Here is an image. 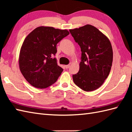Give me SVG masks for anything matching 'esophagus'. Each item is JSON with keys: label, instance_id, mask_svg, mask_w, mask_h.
Masks as SVG:
<instances>
[{"label": "esophagus", "instance_id": "esophagus-1", "mask_svg": "<svg viewBox=\"0 0 132 132\" xmlns=\"http://www.w3.org/2000/svg\"><path fill=\"white\" fill-rule=\"evenodd\" d=\"M65 68H66V69H69V68H70V65L69 64H68V65H65Z\"/></svg>", "mask_w": 132, "mask_h": 132}]
</instances>
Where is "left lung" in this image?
<instances>
[{
    "label": "left lung",
    "mask_w": 132,
    "mask_h": 132,
    "mask_svg": "<svg viewBox=\"0 0 132 132\" xmlns=\"http://www.w3.org/2000/svg\"><path fill=\"white\" fill-rule=\"evenodd\" d=\"M69 31L82 52L79 70L72 75L74 82L84 91H94L103 85L110 72L113 61L111 42L89 24Z\"/></svg>",
    "instance_id": "1"
}]
</instances>
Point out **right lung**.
Segmentation results:
<instances>
[{"label": "right lung", "mask_w": 132, "mask_h": 132, "mask_svg": "<svg viewBox=\"0 0 132 132\" xmlns=\"http://www.w3.org/2000/svg\"><path fill=\"white\" fill-rule=\"evenodd\" d=\"M69 33L66 29L41 26L25 38L20 52L19 68L32 86L45 88L57 81L63 69L53 56L57 52V44Z\"/></svg>", "instance_id": "obj_1"}]
</instances>
